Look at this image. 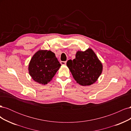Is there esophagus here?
Listing matches in <instances>:
<instances>
[{
	"label": "esophagus",
	"mask_w": 131,
	"mask_h": 131,
	"mask_svg": "<svg viewBox=\"0 0 131 131\" xmlns=\"http://www.w3.org/2000/svg\"><path fill=\"white\" fill-rule=\"evenodd\" d=\"M67 63V62L66 61H61V64L62 65H66Z\"/></svg>",
	"instance_id": "obj_1"
}]
</instances>
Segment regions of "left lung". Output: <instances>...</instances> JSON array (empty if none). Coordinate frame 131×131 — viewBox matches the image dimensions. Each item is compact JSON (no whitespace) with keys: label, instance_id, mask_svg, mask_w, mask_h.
Masks as SVG:
<instances>
[{"label":"left lung","instance_id":"left-lung-1","mask_svg":"<svg viewBox=\"0 0 131 131\" xmlns=\"http://www.w3.org/2000/svg\"><path fill=\"white\" fill-rule=\"evenodd\" d=\"M67 65L75 80L82 86H89L96 82L102 72V64L93 50L78 51L73 60Z\"/></svg>","mask_w":131,"mask_h":131}]
</instances>
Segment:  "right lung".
<instances>
[{"instance_id":"add662e5","label":"right lung","mask_w":131,"mask_h":131,"mask_svg":"<svg viewBox=\"0 0 131 131\" xmlns=\"http://www.w3.org/2000/svg\"><path fill=\"white\" fill-rule=\"evenodd\" d=\"M61 66L52 51L39 50L31 58L28 70L34 81L45 85L52 80Z\"/></svg>"}]
</instances>
